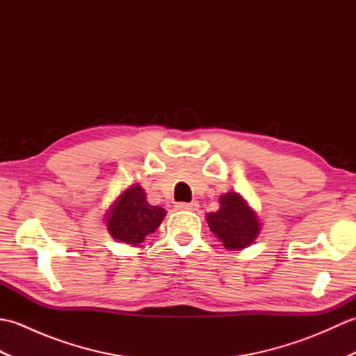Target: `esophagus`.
Wrapping results in <instances>:
<instances>
[{
    "label": "esophagus",
    "instance_id": "34e87169",
    "mask_svg": "<svg viewBox=\"0 0 356 356\" xmlns=\"http://www.w3.org/2000/svg\"><path fill=\"white\" fill-rule=\"evenodd\" d=\"M177 209H185V211H197L199 203L197 202H190V203H177Z\"/></svg>",
    "mask_w": 356,
    "mask_h": 356
}]
</instances>
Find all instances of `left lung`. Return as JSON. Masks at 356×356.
I'll use <instances>...</instances> for the list:
<instances>
[{"label":"left lung","instance_id":"1","mask_svg":"<svg viewBox=\"0 0 356 356\" xmlns=\"http://www.w3.org/2000/svg\"><path fill=\"white\" fill-rule=\"evenodd\" d=\"M218 203L220 207L216 213L207 214L209 229L229 251H241L251 246L261 231L255 211L236 191L220 195Z\"/></svg>","mask_w":356,"mask_h":356}]
</instances>
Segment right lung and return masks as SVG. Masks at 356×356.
Segmentation results:
<instances>
[{
    "label": "right lung",
    "instance_id": "add662e5",
    "mask_svg": "<svg viewBox=\"0 0 356 356\" xmlns=\"http://www.w3.org/2000/svg\"><path fill=\"white\" fill-rule=\"evenodd\" d=\"M166 211L147 202V194L139 184L130 185L118 195L105 214L110 236L122 243L139 246L145 237L161 226Z\"/></svg>",
    "mask_w": 356,
    "mask_h": 356
}]
</instances>
